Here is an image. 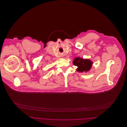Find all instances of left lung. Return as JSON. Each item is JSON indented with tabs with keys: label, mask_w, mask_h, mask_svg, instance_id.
Instances as JSON below:
<instances>
[{
	"label": "left lung",
	"mask_w": 127,
	"mask_h": 127,
	"mask_svg": "<svg viewBox=\"0 0 127 127\" xmlns=\"http://www.w3.org/2000/svg\"><path fill=\"white\" fill-rule=\"evenodd\" d=\"M73 63L75 66H78L77 71L83 72L89 71L91 69L93 62L90 60L77 57L73 61Z\"/></svg>",
	"instance_id": "obj_1"
}]
</instances>
